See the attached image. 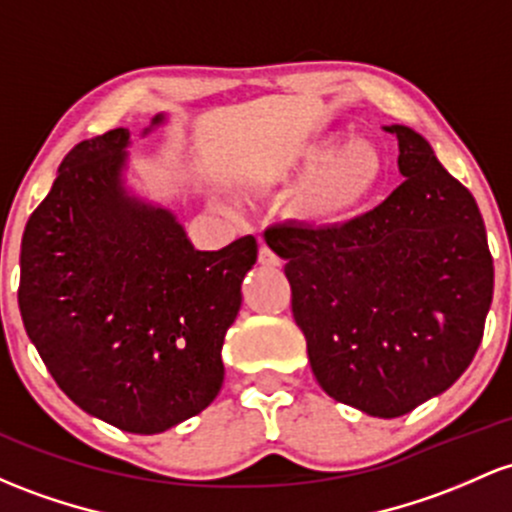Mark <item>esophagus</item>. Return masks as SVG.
Instances as JSON below:
<instances>
[{"label":"esophagus","mask_w":512,"mask_h":512,"mask_svg":"<svg viewBox=\"0 0 512 512\" xmlns=\"http://www.w3.org/2000/svg\"><path fill=\"white\" fill-rule=\"evenodd\" d=\"M257 262H260V265H265V267H279V257L274 255V252L269 250L265 243L260 245V252H257Z\"/></svg>","instance_id":"1"}]
</instances>
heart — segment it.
<instances>
[{
    "instance_id": "heart-1",
    "label": "heart",
    "mask_w": 512,
    "mask_h": 512,
    "mask_svg": "<svg viewBox=\"0 0 512 512\" xmlns=\"http://www.w3.org/2000/svg\"><path fill=\"white\" fill-rule=\"evenodd\" d=\"M328 140L306 145L274 172L279 182L303 177L289 196V213L303 226H338L384 187L386 157L374 140L352 136L333 150Z\"/></svg>"
}]
</instances>
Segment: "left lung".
<instances>
[{
	"label": "left lung",
	"mask_w": 512,
	"mask_h": 512,
	"mask_svg": "<svg viewBox=\"0 0 512 512\" xmlns=\"http://www.w3.org/2000/svg\"><path fill=\"white\" fill-rule=\"evenodd\" d=\"M403 182L345 226L269 228L313 376L335 401L398 418L447 391L484 338L493 257L469 189L408 126Z\"/></svg>",
	"instance_id": "obj_1"
}]
</instances>
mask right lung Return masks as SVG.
<instances>
[{"label":"right lung","mask_w":512,"mask_h":512,"mask_svg":"<svg viewBox=\"0 0 512 512\" xmlns=\"http://www.w3.org/2000/svg\"><path fill=\"white\" fill-rule=\"evenodd\" d=\"M162 121L157 114L150 128ZM128 143V128H114L65 155L26 223L19 308L72 403L119 430L155 435L221 391L223 338L257 240L194 250L172 211L123 187Z\"/></svg>","instance_id":"add662e5"}]
</instances>
